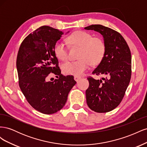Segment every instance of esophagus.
<instances>
[{"label": "esophagus", "instance_id": "34e87169", "mask_svg": "<svg viewBox=\"0 0 147 147\" xmlns=\"http://www.w3.org/2000/svg\"><path fill=\"white\" fill-rule=\"evenodd\" d=\"M80 79H81V77H77V76H75L74 77V80L77 82H78Z\"/></svg>", "mask_w": 147, "mask_h": 147}]
</instances>
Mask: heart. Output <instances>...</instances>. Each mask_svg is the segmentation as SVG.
Returning <instances> with one entry per match:
<instances>
[{
  "label": "heart",
  "instance_id": "b5f03b06",
  "mask_svg": "<svg viewBox=\"0 0 147 147\" xmlns=\"http://www.w3.org/2000/svg\"><path fill=\"white\" fill-rule=\"evenodd\" d=\"M71 46L81 47L77 61H67L62 65L65 75L81 76L90 68L91 63L99 64L104 57L105 45L99 37H93L90 33L84 31H76L67 39ZM54 53L57 59L65 61L68 58V50L63 42H57L54 47Z\"/></svg>",
  "mask_w": 147,
  "mask_h": 147
}]
</instances>
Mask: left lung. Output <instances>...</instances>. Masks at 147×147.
<instances>
[{"label": "left lung", "mask_w": 147, "mask_h": 147, "mask_svg": "<svg viewBox=\"0 0 147 147\" xmlns=\"http://www.w3.org/2000/svg\"><path fill=\"white\" fill-rule=\"evenodd\" d=\"M99 32L104 38L105 51L92 74L104 77L88 78L90 83L86 91L89 107L97 113L112 111L121 102L131 77V54L122 35L109 28L92 24L84 28Z\"/></svg>", "instance_id": "1"}]
</instances>
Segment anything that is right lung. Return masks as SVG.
I'll list each match as a JSON object with an SVG mask.
<instances>
[{"instance_id": "add662e5", "label": "right lung", "mask_w": 147, "mask_h": 147, "mask_svg": "<svg viewBox=\"0 0 147 147\" xmlns=\"http://www.w3.org/2000/svg\"><path fill=\"white\" fill-rule=\"evenodd\" d=\"M67 32L66 34L69 33ZM64 32L43 26L22 42L18 53L16 67L19 85L29 104L44 114H53L65 105L69 91L76 84L74 77L61 74L54 47ZM50 73L57 75L48 82Z\"/></svg>"}]
</instances>
